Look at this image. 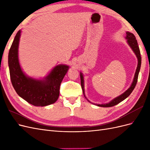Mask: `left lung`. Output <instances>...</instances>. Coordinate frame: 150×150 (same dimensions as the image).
<instances>
[{"label":"left lung","instance_id":"left-lung-1","mask_svg":"<svg viewBox=\"0 0 150 150\" xmlns=\"http://www.w3.org/2000/svg\"><path fill=\"white\" fill-rule=\"evenodd\" d=\"M126 38L127 39V41H128V44L129 45L131 49H133V51L135 53L136 56H137V57L138 58V66H137V70H136L133 82L132 83V84H131V87L128 90H127L126 91H125L123 94L120 95V96L115 98L114 99H112V100L109 103L104 104H97L98 106L108 108V107L114 106L116 105V104H119L120 103L123 101L124 99H125L126 98H128L130 94L132 93L133 89H134L136 85H137L139 72L140 67H141V64H142V57H141L140 51H139V46L138 45L137 40L136 39L134 35L132 33H129V32H127ZM80 78H81V88H82L83 91L84 92V79H83V76L81 73H80Z\"/></svg>","mask_w":150,"mask_h":150}]
</instances>
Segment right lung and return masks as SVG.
Returning a JSON list of instances; mask_svg holds the SVG:
<instances>
[{"instance_id": "obj_1", "label": "right lung", "mask_w": 150, "mask_h": 150, "mask_svg": "<svg viewBox=\"0 0 150 150\" xmlns=\"http://www.w3.org/2000/svg\"><path fill=\"white\" fill-rule=\"evenodd\" d=\"M21 30L16 34L8 56L11 83L17 94L35 106H46L55 103L59 96L60 86L69 66L59 65L53 68L44 80L27 77L22 72L18 59Z\"/></svg>"}]
</instances>
